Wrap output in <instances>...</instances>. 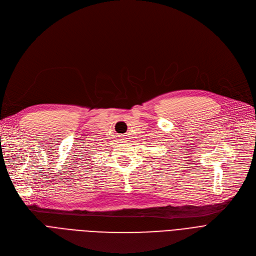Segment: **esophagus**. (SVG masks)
I'll use <instances>...</instances> for the list:
<instances>
[{
	"label": "esophagus",
	"instance_id": "obj_1",
	"mask_svg": "<svg viewBox=\"0 0 256 256\" xmlns=\"http://www.w3.org/2000/svg\"><path fill=\"white\" fill-rule=\"evenodd\" d=\"M122 136H123V135H122Z\"/></svg>",
	"mask_w": 256,
	"mask_h": 256
}]
</instances>
